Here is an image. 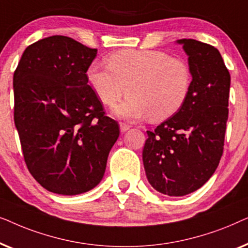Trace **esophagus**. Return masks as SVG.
<instances>
[{
  "label": "esophagus",
  "mask_w": 248,
  "mask_h": 248,
  "mask_svg": "<svg viewBox=\"0 0 248 248\" xmlns=\"http://www.w3.org/2000/svg\"><path fill=\"white\" fill-rule=\"evenodd\" d=\"M130 127H131V125H128V124H126V123H121V124H120V128H121L122 133H123V132H126Z\"/></svg>",
  "instance_id": "obj_1"
}]
</instances>
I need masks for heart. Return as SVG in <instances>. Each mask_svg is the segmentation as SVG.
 <instances>
[{
    "mask_svg": "<svg viewBox=\"0 0 248 248\" xmlns=\"http://www.w3.org/2000/svg\"><path fill=\"white\" fill-rule=\"evenodd\" d=\"M107 66L93 63L86 78L101 103L114 106L126 93L131 96L115 113L125 118L150 115L154 121L174 116L191 93L193 74L188 63L155 49H123L110 54Z\"/></svg>",
    "mask_w": 248,
    "mask_h": 248,
    "instance_id": "obj_1",
    "label": "heart"
}]
</instances>
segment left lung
<instances>
[{"instance_id":"left-lung-1","label":"left lung","mask_w":248,"mask_h":248,"mask_svg":"<svg viewBox=\"0 0 248 248\" xmlns=\"http://www.w3.org/2000/svg\"><path fill=\"white\" fill-rule=\"evenodd\" d=\"M188 55L193 84L181 110L147 131L142 159L152 187L183 196L202 187L223 152L230 74L219 50L195 39H179Z\"/></svg>"}]
</instances>
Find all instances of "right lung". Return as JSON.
<instances>
[{
	"mask_svg": "<svg viewBox=\"0 0 248 248\" xmlns=\"http://www.w3.org/2000/svg\"><path fill=\"white\" fill-rule=\"evenodd\" d=\"M96 48L50 36L23 52L13 74L15 124L32 177L47 191L77 195L99 184L120 126L87 82Z\"/></svg>",
	"mask_w": 248,
	"mask_h": 248,
	"instance_id": "obj_1",
	"label": "right lung"
}]
</instances>
